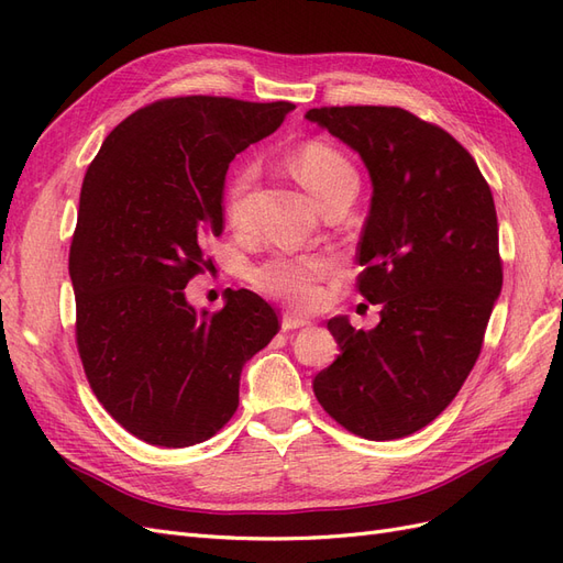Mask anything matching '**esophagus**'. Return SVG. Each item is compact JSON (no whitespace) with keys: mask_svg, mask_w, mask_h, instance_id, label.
I'll list each match as a JSON object with an SVG mask.
<instances>
[{"mask_svg":"<svg viewBox=\"0 0 563 563\" xmlns=\"http://www.w3.org/2000/svg\"><path fill=\"white\" fill-rule=\"evenodd\" d=\"M308 319L305 317H298V314H291V312H286L284 317H282V329L284 331H294V329H302V327H308Z\"/></svg>","mask_w":563,"mask_h":563,"instance_id":"esophagus-1","label":"esophagus"}]
</instances>
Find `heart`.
<instances>
[{
    "instance_id": "obj_1",
    "label": "heart",
    "mask_w": 563,
    "mask_h": 563,
    "mask_svg": "<svg viewBox=\"0 0 563 563\" xmlns=\"http://www.w3.org/2000/svg\"><path fill=\"white\" fill-rule=\"evenodd\" d=\"M294 176L308 187L321 203L335 187L356 183V172L350 159L327 141H305L288 157ZM258 176V164L242 162L234 168L228 190V218L232 225H242L246 195ZM333 272V258L323 253H275L251 269V284L255 291L267 298L282 300L298 310H314L323 298L321 282Z\"/></svg>"
}]
</instances>
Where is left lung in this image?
<instances>
[{"label":"left lung","mask_w":563,"mask_h":563,"mask_svg":"<svg viewBox=\"0 0 563 563\" xmlns=\"http://www.w3.org/2000/svg\"><path fill=\"white\" fill-rule=\"evenodd\" d=\"M305 119L360 152L373 197L356 261L376 329L329 319L338 360L314 395L371 441L430 424L463 387L503 288L490 187L451 133L401 108H314Z\"/></svg>","instance_id":"8db88e82"}]
</instances>
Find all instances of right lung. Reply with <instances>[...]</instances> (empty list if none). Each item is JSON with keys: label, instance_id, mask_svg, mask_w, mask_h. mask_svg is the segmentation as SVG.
<instances>
[{"label": "right lung", "instance_id": "1", "mask_svg": "<svg viewBox=\"0 0 563 563\" xmlns=\"http://www.w3.org/2000/svg\"><path fill=\"white\" fill-rule=\"evenodd\" d=\"M294 108L164 98L114 126L84 176L70 246L79 356L106 411L152 446L211 439L240 406L244 364L279 331L258 294L230 291L209 314L185 286L223 232L230 162Z\"/></svg>", "mask_w": 563, "mask_h": 563}]
</instances>
